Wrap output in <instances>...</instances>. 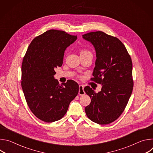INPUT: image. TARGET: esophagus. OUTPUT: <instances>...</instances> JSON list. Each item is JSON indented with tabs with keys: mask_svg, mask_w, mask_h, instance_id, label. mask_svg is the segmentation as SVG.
<instances>
[{
	"mask_svg": "<svg viewBox=\"0 0 153 153\" xmlns=\"http://www.w3.org/2000/svg\"><path fill=\"white\" fill-rule=\"evenodd\" d=\"M83 86L82 85H79V94L80 95V96H83L85 94L84 90H83Z\"/></svg>",
	"mask_w": 153,
	"mask_h": 153,
	"instance_id": "obj_1",
	"label": "esophagus"
}]
</instances>
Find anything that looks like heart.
<instances>
[{
    "label": "heart",
    "instance_id": "b5f03b06",
    "mask_svg": "<svg viewBox=\"0 0 153 153\" xmlns=\"http://www.w3.org/2000/svg\"><path fill=\"white\" fill-rule=\"evenodd\" d=\"M89 51H86V50H82L81 51V52H80V54H84V53H88Z\"/></svg>",
    "mask_w": 153,
    "mask_h": 153
}]
</instances>
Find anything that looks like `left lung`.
<instances>
[{
  "instance_id": "left-lung-1",
  "label": "left lung",
  "mask_w": 153,
  "mask_h": 153,
  "mask_svg": "<svg viewBox=\"0 0 153 153\" xmlns=\"http://www.w3.org/2000/svg\"><path fill=\"white\" fill-rule=\"evenodd\" d=\"M90 42L96 53L91 80L102 84L96 93L90 86L85 92L91 98L85 107L86 114L93 122L106 125L115 121L123 112L133 88V63L123 43L102 31L82 35Z\"/></svg>"
}]
</instances>
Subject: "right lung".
<instances>
[{"instance_id":"right-lung-1","label":"right lung","mask_w":153,"mask_h":153,"mask_svg":"<svg viewBox=\"0 0 153 153\" xmlns=\"http://www.w3.org/2000/svg\"><path fill=\"white\" fill-rule=\"evenodd\" d=\"M77 36L50 30L31 42L22 64L21 85L31 112L40 120L53 122L66 114L70 102L79 93L74 80L59 85L54 69L61 67L66 48Z\"/></svg>"}]
</instances>
